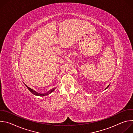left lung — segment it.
I'll use <instances>...</instances> for the list:
<instances>
[{"label":"left lung","mask_w":133,"mask_h":133,"mask_svg":"<svg viewBox=\"0 0 133 133\" xmlns=\"http://www.w3.org/2000/svg\"><path fill=\"white\" fill-rule=\"evenodd\" d=\"M109 85H110V84H109ZM109 85H108V86H107V87H106V88H105V90H106V89H107V88H108V87H109Z\"/></svg>","instance_id":"obj_1"}]
</instances>
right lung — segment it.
<instances>
[{
	"label": "right lung",
	"instance_id": "add662e5",
	"mask_svg": "<svg viewBox=\"0 0 133 133\" xmlns=\"http://www.w3.org/2000/svg\"><path fill=\"white\" fill-rule=\"evenodd\" d=\"M24 84L25 85V86L27 87V88L28 89V90H29L32 94H34V95L38 96H47V95H49L50 94H51L52 91H54L55 90V89H56V87L50 89L49 91H48L46 92V93H42V94H41V93H39V92H36L35 90H34V89H31V88H30V87H29L28 86H27V85H26L25 83H24Z\"/></svg>",
	"mask_w": 133,
	"mask_h": 133
}]
</instances>
